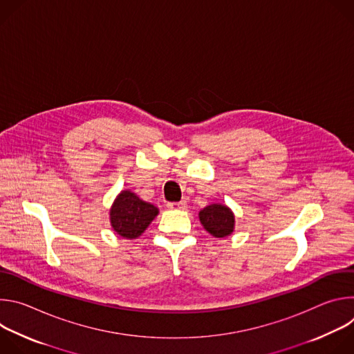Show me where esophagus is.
Instances as JSON below:
<instances>
[{
    "mask_svg": "<svg viewBox=\"0 0 354 354\" xmlns=\"http://www.w3.org/2000/svg\"><path fill=\"white\" fill-rule=\"evenodd\" d=\"M167 207L171 209V210H183V209H186V201L185 200H182V201H171V203L167 205Z\"/></svg>",
    "mask_w": 354,
    "mask_h": 354,
    "instance_id": "esophagus-1",
    "label": "esophagus"
}]
</instances>
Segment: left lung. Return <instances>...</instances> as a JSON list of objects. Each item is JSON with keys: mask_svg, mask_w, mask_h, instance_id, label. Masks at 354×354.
<instances>
[{"mask_svg": "<svg viewBox=\"0 0 354 354\" xmlns=\"http://www.w3.org/2000/svg\"><path fill=\"white\" fill-rule=\"evenodd\" d=\"M200 223L216 238H224L234 231V214L223 205H212L198 213Z\"/></svg>", "mask_w": 354, "mask_h": 354, "instance_id": "obj_1", "label": "left lung"}]
</instances>
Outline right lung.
I'll return each mask as SVG.
<instances>
[{"label": "right lung", "mask_w": 354, "mask_h": 354, "mask_svg": "<svg viewBox=\"0 0 354 354\" xmlns=\"http://www.w3.org/2000/svg\"><path fill=\"white\" fill-rule=\"evenodd\" d=\"M158 214V209L147 203L130 190H123L111 210L113 230L123 238L140 236Z\"/></svg>", "instance_id": "obj_1"}]
</instances>
